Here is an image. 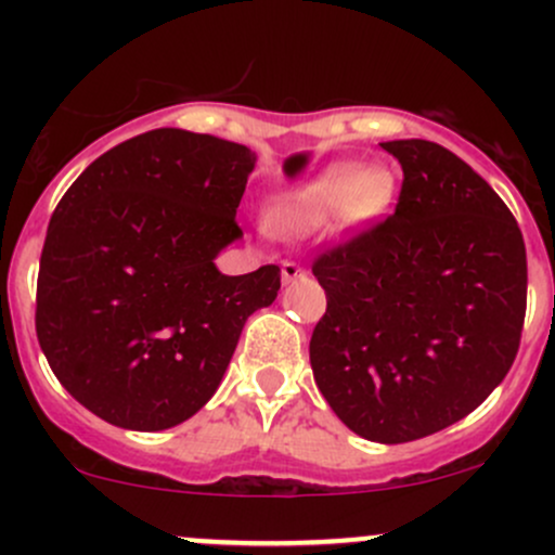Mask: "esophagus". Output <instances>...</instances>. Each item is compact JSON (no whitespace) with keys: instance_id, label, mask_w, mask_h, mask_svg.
Instances as JSON below:
<instances>
[{"instance_id":"obj_1","label":"esophagus","mask_w":555,"mask_h":555,"mask_svg":"<svg viewBox=\"0 0 555 555\" xmlns=\"http://www.w3.org/2000/svg\"><path fill=\"white\" fill-rule=\"evenodd\" d=\"M302 273H305L302 266L295 263V260H284V263H282V282L284 284H292L295 279L302 276Z\"/></svg>"}]
</instances>
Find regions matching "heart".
<instances>
[{
  "label": "heart",
  "mask_w": 555,
  "mask_h": 555,
  "mask_svg": "<svg viewBox=\"0 0 555 555\" xmlns=\"http://www.w3.org/2000/svg\"><path fill=\"white\" fill-rule=\"evenodd\" d=\"M393 197L397 177L384 164L334 162L279 195L269 208V224L284 234H313L331 221L341 229H362L386 216Z\"/></svg>",
  "instance_id": "obj_1"
}]
</instances>
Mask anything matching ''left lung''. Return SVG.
Returning <instances> with one entry per match:
<instances>
[{
	"label": "left lung",
	"instance_id": "obj_1",
	"mask_svg": "<svg viewBox=\"0 0 555 555\" xmlns=\"http://www.w3.org/2000/svg\"><path fill=\"white\" fill-rule=\"evenodd\" d=\"M404 171L397 211L313 263L326 313L315 384L367 441L460 423L506 378L527 308L525 240L506 203L430 140L380 143Z\"/></svg>",
	"mask_w": 555,
	"mask_h": 555
}]
</instances>
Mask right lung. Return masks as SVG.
I'll list each match as a JSON object with an SVG mask.
<instances>
[{"label": "right lung", "instance_id": "right-lung-1", "mask_svg": "<svg viewBox=\"0 0 555 555\" xmlns=\"http://www.w3.org/2000/svg\"><path fill=\"white\" fill-rule=\"evenodd\" d=\"M258 156L162 127L114 145L49 221L36 334L60 384L125 430H167L214 397L242 326L269 308L279 266L227 276L216 256Z\"/></svg>", "mask_w": 555, "mask_h": 555}]
</instances>
